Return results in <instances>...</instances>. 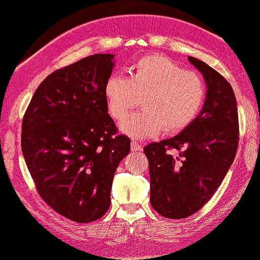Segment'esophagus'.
I'll use <instances>...</instances> for the list:
<instances>
[{"instance_id": "obj_1", "label": "esophagus", "mask_w": 260, "mask_h": 260, "mask_svg": "<svg viewBox=\"0 0 260 260\" xmlns=\"http://www.w3.org/2000/svg\"><path fill=\"white\" fill-rule=\"evenodd\" d=\"M131 150L132 151H141L143 150V146L140 145L139 143H137V141H132V143H131Z\"/></svg>"}]
</instances>
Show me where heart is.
Segmentation results:
<instances>
[{
    "label": "heart",
    "instance_id": "b5f03b06",
    "mask_svg": "<svg viewBox=\"0 0 260 260\" xmlns=\"http://www.w3.org/2000/svg\"><path fill=\"white\" fill-rule=\"evenodd\" d=\"M202 75L187 72L177 62L162 55L138 60L131 77L111 75L104 85L108 110L117 121L143 104L144 110L121 123V129L137 139L181 132L194 121L206 100Z\"/></svg>",
    "mask_w": 260,
    "mask_h": 260
}]
</instances>
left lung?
<instances>
[{
  "label": "left lung",
  "mask_w": 260,
  "mask_h": 260,
  "mask_svg": "<svg viewBox=\"0 0 260 260\" xmlns=\"http://www.w3.org/2000/svg\"><path fill=\"white\" fill-rule=\"evenodd\" d=\"M208 93L198 117L181 133L144 147L149 159L151 205L167 218L193 215L212 198L235 158L239 145L236 98L224 77L192 56ZM175 148L174 157L169 150Z\"/></svg>",
  "instance_id": "8db88e82"
}]
</instances>
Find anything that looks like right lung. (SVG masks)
Listing matches in <instances>:
<instances>
[{"label":"right lung","mask_w":260,"mask_h":260,"mask_svg":"<svg viewBox=\"0 0 260 260\" xmlns=\"http://www.w3.org/2000/svg\"><path fill=\"white\" fill-rule=\"evenodd\" d=\"M113 58L91 55L52 72L22 119L21 150L37 192L52 210L78 223L108 211L114 174L131 150L104 97Z\"/></svg>","instance_id":"right-lung-1"}]
</instances>
